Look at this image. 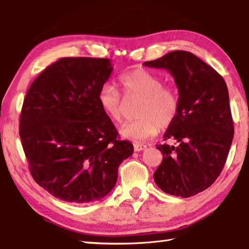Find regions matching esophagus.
<instances>
[{
	"label": "esophagus",
	"mask_w": 249,
	"mask_h": 249,
	"mask_svg": "<svg viewBox=\"0 0 249 249\" xmlns=\"http://www.w3.org/2000/svg\"><path fill=\"white\" fill-rule=\"evenodd\" d=\"M146 148H147L146 144H142V143H135L134 144V150L135 151H142Z\"/></svg>",
	"instance_id": "1"
}]
</instances>
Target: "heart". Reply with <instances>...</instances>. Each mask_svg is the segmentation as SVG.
<instances>
[{"mask_svg":"<svg viewBox=\"0 0 249 249\" xmlns=\"http://www.w3.org/2000/svg\"><path fill=\"white\" fill-rule=\"evenodd\" d=\"M119 84L126 98H140L136 111L139 119L122 126V137L142 142L156 136L159 127L164 129L173 124L179 111V96L176 89L163 85L160 76L144 69H135L122 74ZM97 99L102 112L112 122L121 123L123 112L120 92L106 84L99 89Z\"/></svg>","mask_w":249,"mask_h":249,"instance_id":"1","label":"heart"}]
</instances>
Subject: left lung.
Instances as JSON below:
<instances>
[{
	"label": "left lung",
	"instance_id": "8db88e82",
	"mask_svg": "<svg viewBox=\"0 0 249 249\" xmlns=\"http://www.w3.org/2000/svg\"><path fill=\"white\" fill-rule=\"evenodd\" d=\"M143 65L168 70L179 96L178 114L163 136L178 146L158 144L163 159L153 178L166 194L194 196L215 182L231 147L234 126L227 84L187 51H172Z\"/></svg>",
	"mask_w": 249,
	"mask_h": 249
}]
</instances>
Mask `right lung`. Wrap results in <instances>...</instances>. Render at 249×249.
I'll list each match as a JSON object with an SVG mask.
<instances>
[{"mask_svg":"<svg viewBox=\"0 0 249 249\" xmlns=\"http://www.w3.org/2000/svg\"><path fill=\"white\" fill-rule=\"evenodd\" d=\"M109 58L63 57L48 66L27 91L19 121L22 149L36 183L58 199L100 200L133 155L98 103L109 79Z\"/></svg>","mask_w":249,"mask_h":249,"instance_id":"add662e5","label":"right lung"}]
</instances>
